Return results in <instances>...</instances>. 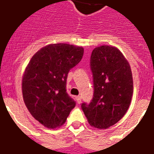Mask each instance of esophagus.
I'll return each mask as SVG.
<instances>
[{
	"mask_svg": "<svg viewBox=\"0 0 154 154\" xmlns=\"http://www.w3.org/2000/svg\"><path fill=\"white\" fill-rule=\"evenodd\" d=\"M76 100H77V101L78 104H81V102H82V97L81 96L76 97Z\"/></svg>",
	"mask_w": 154,
	"mask_h": 154,
	"instance_id": "34e87169",
	"label": "esophagus"
}]
</instances>
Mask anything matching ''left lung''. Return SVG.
<instances>
[{"instance_id": "8db88e82", "label": "left lung", "mask_w": 154, "mask_h": 154, "mask_svg": "<svg viewBox=\"0 0 154 154\" xmlns=\"http://www.w3.org/2000/svg\"><path fill=\"white\" fill-rule=\"evenodd\" d=\"M90 66L94 97L82 108L91 126L108 129L124 117L130 105L134 93L131 68L119 49L105 45L93 50Z\"/></svg>"}]
</instances>
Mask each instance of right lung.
<instances>
[{"instance_id": "right-lung-1", "label": "right lung", "mask_w": 154, "mask_h": 154, "mask_svg": "<svg viewBox=\"0 0 154 154\" xmlns=\"http://www.w3.org/2000/svg\"><path fill=\"white\" fill-rule=\"evenodd\" d=\"M83 53L82 46L48 45L32 56L25 68L21 84L24 102L32 117L48 129L65 124L75 107L66 93V79Z\"/></svg>"}]
</instances>
